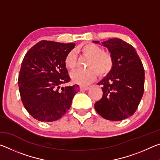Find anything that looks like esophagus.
I'll return each instance as SVG.
<instances>
[{
    "instance_id": "obj_1",
    "label": "esophagus",
    "mask_w": 160,
    "mask_h": 160,
    "mask_svg": "<svg viewBox=\"0 0 160 160\" xmlns=\"http://www.w3.org/2000/svg\"><path fill=\"white\" fill-rule=\"evenodd\" d=\"M89 87H87V86H80V91H86V90H89Z\"/></svg>"
}]
</instances>
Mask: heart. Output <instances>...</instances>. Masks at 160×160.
<instances>
[{"label":"heart","mask_w":160,"mask_h":160,"mask_svg":"<svg viewBox=\"0 0 160 160\" xmlns=\"http://www.w3.org/2000/svg\"><path fill=\"white\" fill-rule=\"evenodd\" d=\"M76 51L90 58L85 70H78L70 75L72 82L80 85L91 83L97 77V72L103 77L109 74L113 66V60L109 53L104 52L102 48L93 43H87L78 47ZM65 66L72 70L76 66V56L74 51H70L64 60Z\"/></svg>","instance_id":"1"}]
</instances>
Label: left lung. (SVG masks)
Wrapping results in <instances>:
<instances>
[{"mask_svg": "<svg viewBox=\"0 0 160 160\" xmlns=\"http://www.w3.org/2000/svg\"><path fill=\"white\" fill-rule=\"evenodd\" d=\"M107 47L113 66L97 85H102L103 95L94 104L97 112L109 121H121L136 111L144 92L145 71L135 48L121 39L100 43Z\"/></svg>", "mask_w": 160, "mask_h": 160, "instance_id": "8db88e82", "label": "left lung"}]
</instances>
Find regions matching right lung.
<instances>
[{
  "label": "right lung",
  "instance_id": "1",
  "mask_svg": "<svg viewBox=\"0 0 160 160\" xmlns=\"http://www.w3.org/2000/svg\"><path fill=\"white\" fill-rule=\"evenodd\" d=\"M75 43L42 41L29 49L18 78L22 102L37 120L51 122L61 118L71 106L79 86L61 87L70 77L64 60Z\"/></svg>",
  "mask_w": 160,
  "mask_h": 160
}]
</instances>
